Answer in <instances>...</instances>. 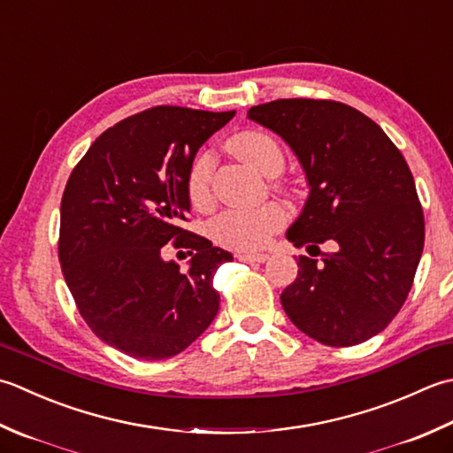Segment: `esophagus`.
I'll return each mask as SVG.
<instances>
[{
	"label": "esophagus",
	"instance_id": "34e87169",
	"mask_svg": "<svg viewBox=\"0 0 453 453\" xmlns=\"http://www.w3.org/2000/svg\"><path fill=\"white\" fill-rule=\"evenodd\" d=\"M239 261L243 263H250V265H259V263H267L269 261V255L267 253H242L237 255Z\"/></svg>",
	"mask_w": 453,
	"mask_h": 453
}]
</instances>
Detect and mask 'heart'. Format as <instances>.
Listing matches in <instances>:
<instances>
[{
    "label": "heart",
    "instance_id": "1",
    "mask_svg": "<svg viewBox=\"0 0 453 453\" xmlns=\"http://www.w3.org/2000/svg\"><path fill=\"white\" fill-rule=\"evenodd\" d=\"M229 150L242 158L243 163L255 168L263 176H277L285 166V155L279 141L265 131H242L229 139ZM214 171V157L210 153H200L194 158L188 176H186V192L192 206L206 208L210 203V182ZM287 214L277 203H267L259 210L242 211L232 210L211 221V237L219 245L237 251H259L269 243L273 234L285 226Z\"/></svg>",
    "mask_w": 453,
    "mask_h": 453
}]
</instances>
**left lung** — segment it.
<instances>
[{
    "instance_id": "obj_1",
    "label": "left lung",
    "mask_w": 453,
    "mask_h": 453,
    "mask_svg": "<svg viewBox=\"0 0 453 453\" xmlns=\"http://www.w3.org/2000/svg\"><path fill=\"white\" fill-rule=\"evenodd\" d=\"M247 118L277 133L306 174L310 192L288 242L334 247L320 261L298 257L280 295L287 316L332 348L373 338L403 308L424 250L422 206L401 150L342 102L274 100Z\"/></svg>"
}]
</instances>
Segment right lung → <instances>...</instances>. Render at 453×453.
<instances>
[{
  "mask_svg": "<svg viewBox=\"0 0 453 453\" xmlns=\"http://www.w3.org/2000/svg\"><path fill=\"white\" fill-rule=\"evenodd\" d=\"M235 111L157 105L97 137L66 182L58 259L80 316L129 357L184 351L211 324V279L232 253L184 229L186 176L198 149ZM171 241L190 249L188 272L162 259Z\"/></svg>",
  "mask_w": 453,
  "mask_h": 453,
  "instance_id": "1",
  "label": "right lung"
}]
</instances>
